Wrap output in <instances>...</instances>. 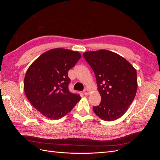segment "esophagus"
<instances>
[{
  "instance_id": "1",
  "label": "esophagus",
  "mask_w": 160,
  "mask_h": 160,
  "mask_svg": "<svg viewBox=\"0 0 160 160\" xmlns=\"http://www.w3.org/2000/svg\"><path fill=\"white\" fill-rule=\"evenodd\" d=\"M83 93L85 95H89V93H90V91L88 89H85L84 91H83Z\"/></svg>"
}]
</instances>
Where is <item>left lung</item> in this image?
I'll return each instance as SVG.
<instances>
[{
	"mask_svg": "<svg viewBox=\"0 0 160 160\" xmlns=\"http://www.w3.org/2000/svg\"><path fill=\"white\" fill-rule=\"evenodd\" d=\"M93 69L101 101L94 113L104 121H114L126 112L136 95L137 72L123 57L105 49L83 54Z\"/></svg>",
	"mask_w": 160,
	"mask_h": 160,
	"instance_id": "obj_1",
	"label": "left lung"
}]
</instances>
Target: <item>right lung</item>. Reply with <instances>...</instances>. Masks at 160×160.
<instances>
[{
    "mask_svg": "<svg viewBox=\"0 0 160 160\" xmlns=\"http://www.w3.org/2000/svg\"><path fill=\"white\" fill-rule=\"evenodd\" d=\"M78 51L62 48L42 53L28 67L24 91L36 109L50 119L64 117L81 99L69 91L68 71L79 60Z\"/></svg>",
    "mask_w": 160,
    "mask_h": 160,
    "instance_id": "add662e5",
    "label": "right lung"
}]
</instances>
